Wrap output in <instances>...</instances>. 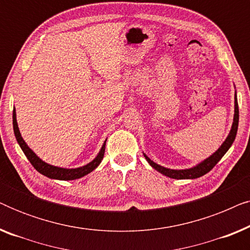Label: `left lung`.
I'll use <instances>...</instances> for the list:
<instances>
[{
    "label": "left lung",
    "mask_w": 250,
    "mask_h": 250,
    "mask_svg": "<svg viewBox=\"0 0 250 250\" xmlns=\"http://www.w3.org/2000/svg\"><path fill=\"white\" fill-rule=\"evenodd\" d=\"M238 124H239V107H238V101H237V95H235L234 100V118H233V124H232V128L230 131V134L228 135L227 140H225L223 145L220 146V149L217 150L214 155H211L209 158L204 160L203 163L197 165L196 167H192V168L189 169H169L165 168V167L158 165V164L153 163L151 159H149L148 157H146V159L148 160V163L151 165L156 170H158L159 173H162L163 175L168 176L170 179H176V180H184V179H197V177H200L207 174L209 170L213 169V167L216 165V164L220 162L222 157H223L230 146L233 143L235 135H237L238 131Z\"/></svg>",
    "instance_id": "obj_1"
}]
</instances>
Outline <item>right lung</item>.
<instances>
[{
  "instance_id": "right-lung-1",
  "label": "right lung",
  "mask_w": 250,
  "mask_h": 250,
  "mask_svg": "<svg viewBox=\"0 0 250 250\" xmlns=\"http://www.w3.org/2000/svg\"><path fill=\"white\" fill-rule=\"evenodd\" d=\"M12 123H13V132H15L16 139L18 141L20 148L25 153L27 159L29 160L30 164L34 166L37 172H40L43 175H45L50 179H56V180H62V181H69V180H76L80 179V177L86 175V174L91 173L92 170L97 168L99 166V164L101 163V160L104 159V149H105V142L102 146V148L99 152V155L95 157L94 160H92L90 164L85 165L83 167H78V168H71V169H67V168H60V167H56L52 165H49V164L44 163L43 160H41L39 157H37L35 153H34L32 150L29 149V146L26 145V142L23 141L21 138V134H20L19 128H18V124H17V119H16V111L13 110L12 114Z\"/></svg>"
}]
</instances>
